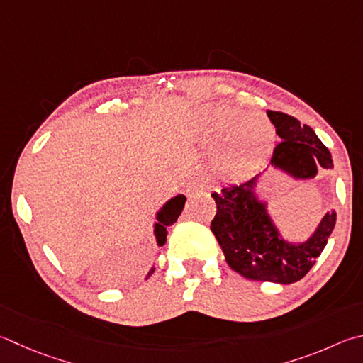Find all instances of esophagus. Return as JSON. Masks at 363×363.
Masks as SVG:
<instances>
[{"mask_svg": "<svg viewBox=\"0 0 363 363\" xmlns=\"http://www.w3.org/2000/svg\"><path fill=\"white\" fill-rule=\"evenodd\" d=\"M206 190H208V184L201 179H194L192 182L187 184V194L190 196L203 194V192H206Z\"/></svg>", "mask_w": 363, "mask_h": 363, "instance_id": "esophagus-1", "label": "esophagus"}]
</instances>
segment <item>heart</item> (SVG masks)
Returning <instances> with one entry per match:
<instances>
[{
	"label": "heart",
	"instance_id": "b5f03b06",
	"mask_svg": "<svg viewBox=\"0 0 363 363\" xmlns=\"http://www.w3.org/2000/svg\"><path fill=\"white\" fill-rule=\"evenodd\" d=\"M187 138L201 147H213L219 143L220 167L230 174H242L272 146L273 130L262 116L242 114L238 108L217 103L195 111L187 125Z\"/></svg>",
	"mask_w": 363,
	"mask_h": 363
}]
</instances>
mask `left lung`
<instances>
[{
    "label": "left lung",
    "instance_id": "8db88e82",
    "mask_svg": "<svg viewBox=\"0 0 363 363\" xmlns=\"http://www.w3.org/2000/svg\"><path fill=\"white\" fill-rule=\"evenodd\" d=\"M267 114L282 140L269 162L272 168L294 179H313L319 168H333L330 152L311 127L278 111H267ZM265 171L240 186L223 187L219 194L211 195L217 204L211 230L228 267L236 273L252 281L292 284L311 269L324 250L335 228L337 213L330 211L322 217L308 240H284L268 213V201L259 195Z\"/></svg>",
    "mask_w": 363,
    "mask_h": 363
}]
</instances>
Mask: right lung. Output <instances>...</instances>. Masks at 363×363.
I'll return each mask as SVG.
<instances>
[{
    "instance_id": "right-lung-1",
    "label": "right lung",
    "mask_w": 363,
    "mask_h": 363,
    "mask_svg": "<svg viewBox=\"0 0 363 363\" xmlns=\"http://www.w3.org/2000/svg\"><path fill=\"white\" fill-rule=\"evenodd\" d=\"M186 200L187 199L184 195H176V196H173V199H169L167 203H164L159 211H157V216H155L157 222L154 223V235H155L157 245L159 246H163L164 242H167V235H168L167 228L169 225H173V223L177 220V217L181 216L184 204H186ZM154 269H155L154 267L150 268V272L147 273L146 279L154 273Z\"/></svg>"
}]
</instances>
